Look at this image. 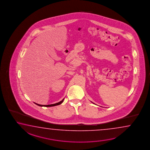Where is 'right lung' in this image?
Listing matches in <instances>:
<instances>
[{
  "label": "right lung",
  "mask_w": 150,
  "mask_h": 150,
  "mask_svg": "<svg viewBox=\"0 0 150 150\" xmlns=\"http://www.w3.org/2000/svg\"><path fill=\"white\" fill-rule=\"evenodd\" d=\"M64 98L61 100V101H60V102H59V103H56V104H51V105H40V104H36V103H34L35 104H36L38 106H44V107H52V106H57V105H60V104H62V102L64 101Z\"/></svg>",
  "instance_id": "1"
}]
</instances>
